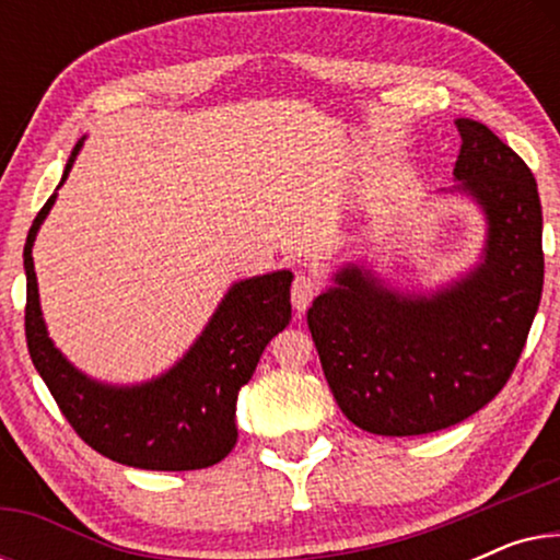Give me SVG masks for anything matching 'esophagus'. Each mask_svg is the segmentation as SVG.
<instances>
[{"mask_svg":"<svg viewBox=\"0 0 560 560\" xmlns=\"http://www.w3.org/2000/svg\"><path fill=\"white\" fill-rule=\"evenodd\" d=\"M318 290H320V282L313 278V275H305V272L298 275L293 280V293H290L293 295V308L298 313H303L311 305L313 298L318 295Z\"/></svg>","mask_w":560,"mask_h":560,"instance_id":"34e87169","label":"esophagus"}]
</instances>
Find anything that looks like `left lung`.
I'll use <instances>...</instances> for the list:
<instances>
[{
	"instance_id": "obj_1",
	"label": "left lung",
	"mask_w": 560,
	"mask_h": 560,
	"mask_svg": "<svg viewBox=\"0 0 560 560\" xmlns=\"http://www.w3.org/2000/svg\"><path fill=\"white\" fill-rule=\"evenodd\" d=\"M458 194L485 211V259L431 295L397 293L357 265L308 308L343 416L377 435L456 425L508 385L542 293V211L530 167L492 129L456 119Z\"/></svg>"
}]
</instances>
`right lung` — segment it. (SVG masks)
Returning a JSON list of instances; mask_svg holds the SVG:
<instances>
[{
	"label": "right lung",
	"mask_w": 560,
	"mask_h": 560,
	"mask_svg": "<svg viewBox=\"0 0 560 560\" xmlns=\"http://www.w3.org/2000/svg\"><path fill=\"white\" fill-rule=\"evenodd\" d=\"M83 140L68 158L60 186ZM52 203L56 194L30 226L22 257L30 359L60 412L91 448L117 464L150 471H194L219 464L236 443V395L252 380L272 336L290 324L293 272L278 270L234 282L186 357L160 377L127 387L104 385L75 370L52 347L43 320L33 244Z\"/></svg>",
	"instance_id": "add662e5"
}]
</instances>
